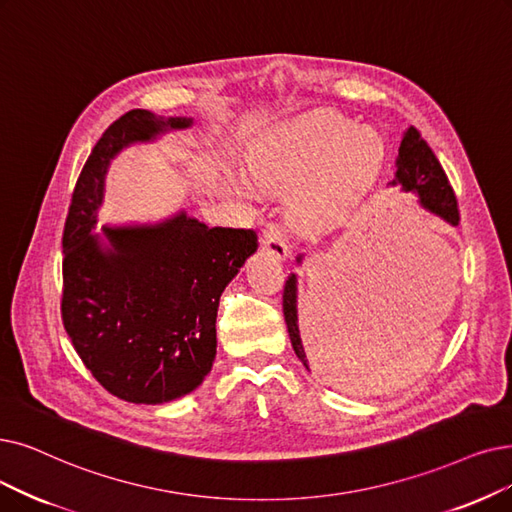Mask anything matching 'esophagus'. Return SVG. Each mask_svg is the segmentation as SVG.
Returning <instances> with one entry per match:
<instances>
[{
	"label": "esophagus",
	"mask_w": 512,
	"mask_h": 512,
	"mask_svg": "<svg viewBox=\"0 0 512 512\" xmlns=\"http://www.w3.org/2000/svg\"><path fill=\"white\" fill-rule=\"evenodd\" d=\"M260 245H262V250H267L271 256H275L279 260H283L285 256L290 254L288 243H285L281 231L275 227V224H271V227H267V229L262 231Z\"/></svg>",
	"instance_id": "34e87169"
}]
</instances>
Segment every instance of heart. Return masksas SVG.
Listing matches in <instances>:
<instances>
[{
  "mask_svg": "<svg viewBox=\"0 0 512 512\" xmlns=\"http://www.w3.org/2000/svg\"><path fill=\"white\" fill-rule=\"evenodd\" d=\"M384 157L376 132L313 113L283 126L250 155L248 174L262 189L296 187L292 212L304 222H334L372 185Z\"/></svg>",
  "mask_w": 512,
  "mask_h": 512,
  "instance_id": "1",
  "label": "heart"
}]
</instances>
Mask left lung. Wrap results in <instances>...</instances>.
I'll return each mask as SVG.
<instances>
[{"label": "left lung", "instance_id": "8db88e82", "mask_svg": "<svg viewBox=\"0 0 512 512\" xmlns=\"http://www.w3.org/2000/svg\"><path fill=\"white\" fill-rule=\"evenodd\" d=\"M391 185H401L405 193H416L420 199V206L428 212L437 214L445 222L458 227L460 212H458V201L454 195L452 185L441 168L439 159L435 157L433 149L426 145V140L420 136V132L410 126L403 132V140L399 147L397 157V172L391 180ZM298 262L302 256L296 258ZM283 317L288 323L290 340L294 346L296 357L304 363L306 370H309V355L304 351V344L300 338V327H298V309H296V275L292 273L285 281L283 288Z\"/></svg>", "mask_w": 512, "mask_h": 512}]
</instances>
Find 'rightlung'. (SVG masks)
<instances>
[{"label": "right lung", "instance_id": "right-lung-1", "mask_svg": "<svg viewBox=\"0 0 512 512\" xmlns=\"http://www.w3.org/2000/svg\"><path fill=\"white\" fill-rule=\"evenodd\" d=\"M193 124L132 109L105 130L73 191L63 233V323L102 388L130 403L185 397L216 357L220 294L258 248L252 229L206 227L178 212L157 224L102 227L111 159Z\"/></svg>", "mask_w": 512, "mask_h": 512}]
</instances>
